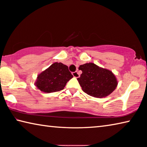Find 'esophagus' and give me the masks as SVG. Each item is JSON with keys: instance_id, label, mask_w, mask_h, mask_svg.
Listing matches in <instances>:
<instances>
[{"instance_id": "esophagus-1", "label": "esophagus", "mask_w": 147, "mask_h": 147, "mask_svg": "<svg viewBox=\"0 0 147 147\" xmlns=\"http://www.w3.org/2000/svg\"><path fill=\"white\" fill-rule=\"evenodd\" d=\"M72 74H73V75L74 78H79L80 77V74L77 71L73 72V73H72Z\"/></svg>"}]
</instances>
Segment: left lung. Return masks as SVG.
I'll return each mask as SVG.
<instances>
[{"instance_id": "left-lung-1", "label": "left lung", "mask_w": 147, "mask_h": 147, "mask_svg": "<svg viewBox=\"0 0 147 147\" xmlns=\"http://www.w3.org/2000/svg\"><path fill=\"white\" fill-rule=\"evenodd\" d=\"M82 71L77 78L84 92L95 98L106 97L116 89L118 81L112 71L93 63L80 65Z\"/></svg>"}]
</instances>
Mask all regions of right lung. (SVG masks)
<instances>
[{
	"mask_svg": "<svg viewBox=\"0 0 147 147\" xmlns=\"http://www.w3.org/2000/svg\"><path fill=\"white\" fill-rule=\"evenodd\" d=\"M73 77L67 66L55 62L38 74L34 84L42 92L53 93L63 89Z\"/></svg>",
	"mask_w": 147,
	"mask_h": 147,
	"instance_id": "add662e5",
	"label": "right lung"
}]
</instances>
